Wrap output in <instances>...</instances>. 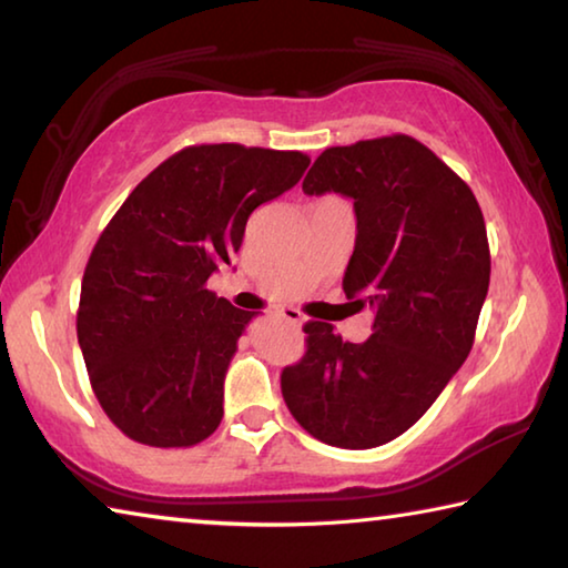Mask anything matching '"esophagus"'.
I'll list each match as a JSON object with an SVG mask.
<instances>
[{
	"label": "esophagus",
	"mask_w": 568,
	"mask_h": 568,
	"mask_svg": "<svg viewBox=\"0 0 568 568\" xmlns=\"http://www.w3.org/2000/svg\"><path fill=\"white\" fill-rule=\"evenodd\" d=\"M275 315H277V318L287 321V323H293V325H301L303 323V313L295 311V307H281V311H277Z\"/></svg>",
	"instance_id": "34e87169"
}]
</instances>
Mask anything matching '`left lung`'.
Returning a JSON list of instances; mask_svg holds the SVG:
<instances>
[{"instance_id":"obj_1","label":"left lung","mask_w":568,"mask_h":568,"mask_svg":"<svg viewBox=\"0 0 568 568\" xmlns=\"http://www.w3.org/2000/svg\"><path fill=\"white\" fill-rule=\"evenodd\" d=\"M303 192L353 197L358 235L343 291L373 311L368 341L307 321L305 355L281 373L287 410L338 448H376L426 413L468 358L491 281L470 187L408 134L328 148Z\"/></svg>"}]
</instances>
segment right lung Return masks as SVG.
Returning a JSON list of instances; mask_svg holds the SVG:
<instances>
[{
	"label": "right lung",
	"mask_w": 568,
	"mask_h": 568,
	"mask_svg": "<svg viewBox=\"0 0 568 568\" xmlns=\"http://www.w3.org/2000/svg\"><path fill=\"white\" fill-rule=\"evenodd\" d=\"M297 150L190 145L134 187L82 275L77 338L102 410L152 448H190L223 420V381L255 313L207 291L245 223L303 178Z\"/></svg>",
	"instance_id": "right-lung-1"
}]
</instances>
